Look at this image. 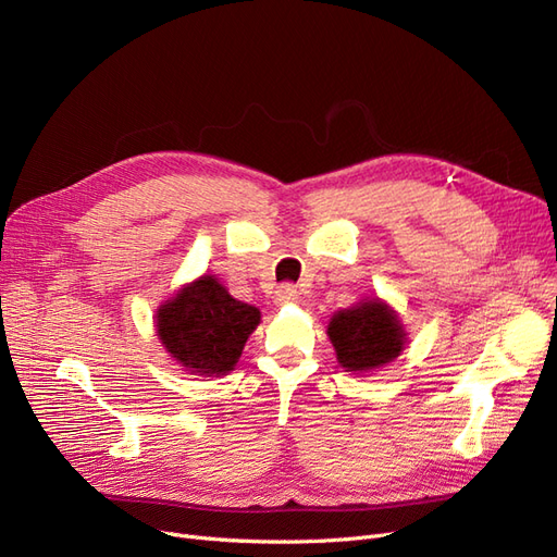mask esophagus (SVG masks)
<instances>
[{"label":"esophagus","mask_w":557,"mask_h":557,"mask_svg":"<svg viewBox=\"0 0 557 557\" xmlns=\"http://www.w3.org/2000/svg\"><path fill=\"white\" fill-rule=\"evenodd\" d=\"M297 297H299L297 287H295V285H290V283H283V285H278V290L274 293L276 304H290V301H295Z\"/></svg>","instance_id":"34e87169"}]
</instances>
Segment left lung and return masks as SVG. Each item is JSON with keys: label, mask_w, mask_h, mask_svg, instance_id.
Returning <instances> with one entry per match:
<instances>
[{"label": "left lung", "mask_w": 557, "mask_h": 557, "mask_svg": "<svg viewBox=\"0 0 557 557\" xmlns=\"http://www.w3.org/2000/svg\"><path fill=\"white\" fill-rule=\"evenodd\" d=\"M327 334L341 367L348 371L377 369L398 357L406 343L400 320L382 301H363L336 313Z\"/></svg>", "instance_id": "8db88e82"}]
</instances>
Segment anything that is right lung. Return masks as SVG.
<instances>
[{"mask_svg": "<svg viewBox=\"0 0 557 557\" xmlns=\"http://www.w3.org/2000/svg\"><path fill=\"white\" fill-rule=\"evenodd\" d=\"M258 322L256 306L237 301L216 278L202 276L161 306L157 332L184 369L219 375L235 367Z\"/></svg>", "mask_w": 557, "mask_h": 557, "instance_id": "obj_1", "label": "right lung"}]
</instances>
